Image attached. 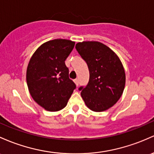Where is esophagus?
<instances>
[{
	"instance_id": "1",
	"label": "esophagus",
	"mask_w": 154,
	"mask_h": 154,
	"mask_svg": "<svg viewBox=\"0 0 154 154\" xmlns=\"http://www.w3.org/2000/svg\"><path fill=\"white\" fill-rule=\"evenodd\" d=\"M74 82H75V84L76 85H77V86L79 85V80L78 79H75V80H74Z\"/></svg>"
}]
</instances>
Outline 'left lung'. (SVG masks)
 Listing matches in <instances>:
<instances>
[{
	"instance_id": "obj_1",
	"label": "left lung",
	"mask_w": 154,
	"mask_h": 154,
	"mask_svg": "<svg viewBox=\"0 0 154 154\" xmlns=\"http://www.w3.org/2000/svg\"><path fill=\"white\" fill-rule=\"evenodd\" d=\"M75 47L90 73L86 86L79 88L81 96L91 110H107L123 94L126 82L124 66L117 55L101 42H79Z\"/></svg>"
}]
</instances>
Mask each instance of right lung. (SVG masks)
<instances>
[{"instance_id": "1", "label": "right lung", "mask_w": 154, "mask_h": 154, "mask_svg": "<svg viewBox=\"0 0 154 154\" xmlns=\"http://www.w3.org/2000/svg\"><path fill=\"white\" fill-rule=\"evenodd\" d=\"M74 45L67 39L51 40L38 47L30 58L26 73L28 90L33 100L47 110L65 107L76 88L65 64Z\"/></svg>"}]
</instances>
